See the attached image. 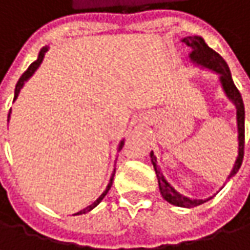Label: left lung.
Returning a JSON list of instances; mask_svg holds the SVG:
<instances>
[{
	"mask_svg": "<svg viewBox=\"0 0 250 250\" xmlns=\"http://www.w3.org/2000/svg\"><path fill=\"white\" fill-rule=\"evenodd\" d=\"M189 49V61L191 63H194L198 68L203 69H208L214 74L219 75V81L220 85L223 88V92L226 97L229 98V101L234 105L236 108V123H237V156L234 161V165L230 171V174L227 176L226 182L233 178L237 174V171L240 169L242 161H243V149H245V105H243V100L242 95L239 92V89L236 88L233 79H231V74L230 69L226 63V61L217 53L214 52L211 47L207 46V43L204 42V39L201 36H187L184 39H181ZM150 162L155 168V172L158 176V184H159V191L164 197V200H167L169 204L176 206V207H185V208H191V207H197L201 206L204 203H207L208 200H211L214 195L204 198V200H198V198H189L187 195H182L181 192H178L174 187L167 181V178L164 176L159 165H158V159L153 155V150L150 152ZM225 182V184H226ZM225 187V185H223ZM222 187V188H223ZM220 188V189H222Z\"/></svg>",
	"mask_w": 250,
	"mask_h": 250,
	"instance_id": "8db88e82",
	"label": "left lung"
}]
</instances>
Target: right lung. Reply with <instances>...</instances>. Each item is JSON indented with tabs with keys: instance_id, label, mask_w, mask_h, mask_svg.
<instances>
[{
	"instance_id": "right-lung-1",
	"label": "right lung",
	"mask_w": 250,
	"mask_h": 250,
	"mask_svg": "<svg viewBox=\"0 0 250 250\" xmlns=\"http://www.w3.org/2000/svg\"><path fill=\"white\" fill-rule=\"evenodd\" d=\"M49 50V46H44V47H42V50L39 52V58H37V61H34L30 66H28V69L25 71L24 74L21 75V78L19 79V82H17V85H16V91H14V101L17 100V97H19V94H20V91H21V88L24 86V83L33 76V74L39 69V66L42 65V62H43V59H44V55H46V52ZM10 114H11V110H10V113H8V122H10ZM123 145H125V139L119 143V152L122 150V147H123ZM114 174H116V169L113 171V174H111V176H110V181H108V185H107V188L104 189V192L91 204V206H88V207H85L83 210H81V211H78V213H75L74 216H79V214H85V213H88V211H91L92 208H95L101 201H103V198L107 195V192L110 191V188H111V185H113V179H114Z\"/></svg>"
}]
</instances>
